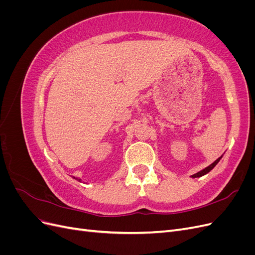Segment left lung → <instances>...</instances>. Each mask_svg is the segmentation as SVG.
<instances>
[{
  "mask_svg": "<svg viewBox=\"0 0 255 255\" xmlns=\"http://www.w3.org/2000/svg\"><path fill=\"white\" fill-rule=\"evenodd\" d=\"M222 158V155L219 157V158H217V159H216L215 161H214V163L213 164H211L210 166H208V167H206V168H204L203 169V170H201V171H199V172H197V173H195V174H192L191 175V177H194V179H195V177H200V176H202V175H205L206 173H208V172H210L211 170H212V169L216 166V165H217L218 163H219V160Z\"/></svg>",
  "mask_w": 255,
  "mask_h": 255,
  "instance_id": "left-lung-1",
  "label": "left lung"
}]
</instances>
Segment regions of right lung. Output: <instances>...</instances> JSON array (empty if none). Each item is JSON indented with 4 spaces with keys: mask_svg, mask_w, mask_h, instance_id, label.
Wrapping results in <instances>:
<instances>
[{
    "mask_svg": "<svg viewBox=\"0 0 255 255\" xmlns=\"http://www.w3.org/2000/svg\"><path fill=\"white\" fill-rule=\"evenodd\" d=\"M73 179H75V180H78L79 182H81V181H82L81 179H79V177H75V176H73Z\"/></svg>",
    "mask_w": 255,
    "mask_h": 255,
    "instance_id": "1",
    "label": "right lung"
}]
</instances>
